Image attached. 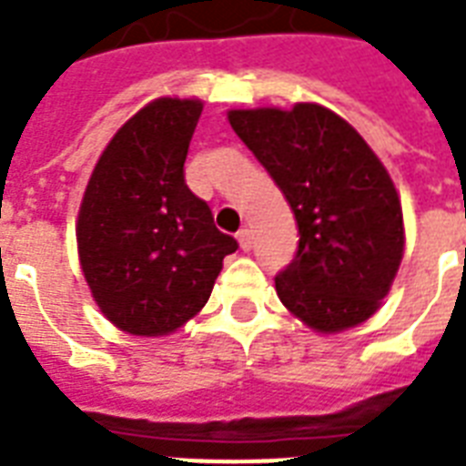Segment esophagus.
Here are the masks:
<instances>
[{
    "label": "esophagus",
    "mask_w": 466,
    "mask_h": 466,
    "mask_svg": "<svg viewBox=\"0 0 466 466\" xmlns=\"http://www.w3.org/2000/svg\"><path fill=\"white\" fill-rule=\"evenodd\" d=\"M237 241H239L241 251H251V244H254V234H251V229H247V227H244V229H239V232H237Z\"/></svg>",
    "instance_id": "34e87169"
}]
</instances>
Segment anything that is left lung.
<instances>
[{"mask_svg":"<svg viewBox=\"0 0 466 466\" xmlns=\"http://www.w3.org/2000/svg\"><path fill=\"white\" fill-rule=\"evenodd\" d=\"M229 126L295 212L298 254L278 298L321 333L380 309L404 256V218L387 168L353 126L317 104L229 111Z\"/></svg>","mask_w":466,"mask_h":466,"instance_id":"8db88e82","label":"left lung"}]
</instances>
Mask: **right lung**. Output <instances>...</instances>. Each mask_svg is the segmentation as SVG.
I'll use <instances>...</instances> for the list:
<instances>
[{
  "instance_id": "1",
  "label": "right lung",
  "mask_w": 466,
  "mask_h": 466,
  "mask_svg": "<svg viewBox=\"0 0 466 466\" xmlns=\"http://www.w3.org/2000/svg\"><path fill=\"white\" fill-rule=\"evenodd\" d=\"M198 98H157L113 135L84 190L76 247L106 319L133 336H167L210 298L239 244L186 186Z\"/></svg>"
}]
</instances>
